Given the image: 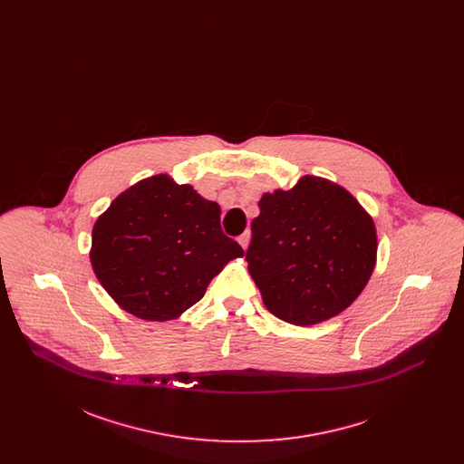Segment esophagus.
I'll return each instance as SVG.
<instances>
[{"label":"esophagus","instance_id":"obj_1","mask_svg":"<svg viewBox=\"0 0 464 464\" xmlns=\"http://www.w3.org/2000/svg\"><path fill=\"white\" fill-rule=\"evenodd\" d=\"M238 243L242 245L243 250H246V246H248V243H250V231H245L243 235L238 237Z\"/></svg>","mask_w":464,"mask_h":464}]
</instances>
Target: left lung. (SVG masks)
Listing matches in <instances>:
<instances>
[{
  "instance_id": "8db88e82",
  "label": "left lung",
  "mask_w": 464,
  "mask_h": 464,
  "mask_svg": "<svg viewBox=\"0 0 464 464\" xmlns=\"http://www.w3.org/2000/svg\"><path fill=\"white\" fill-rule=\"evenodd\" d=\"M245 259L266 308L294 325H314L348 308L375 266L372 218L343 186L304 176L265 193Z\"/></svg>"
}]
</instances>
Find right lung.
<instances>
[{
    "instance_id": "right-lung-1",
    "label": "right lung",
    "mask_w": 464,
    "mask_h": 464,
    "mask_svg": "<svg viewBox=\"0 0 464 464\" xmlns=\"http://www.w3.org/2000/svg\"><path fill=\"white\" fill-rule=\"evenodd\" d=\"M243 248L226 237L221 208L167 174L112 199L92 229L90 263L101 285L133 316L174 320L203 297Z\"/></svg>"
}]
</instances>
